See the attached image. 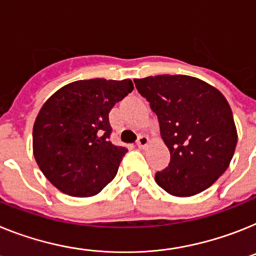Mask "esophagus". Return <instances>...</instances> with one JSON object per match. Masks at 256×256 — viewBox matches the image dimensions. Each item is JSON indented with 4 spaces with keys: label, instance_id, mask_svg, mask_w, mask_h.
I'll return each instance as SVG.
<instances>
[{
    "label": "esophagus",
    "instance_id": "obj_1",
    "mask_svg": "<svg viewBox=\"0 0 256 256\" xmlns=\"http://www.w3.org/2000/svg\"><path fill=\"white\" fill-rule=\"evenodd\" d=\"M149 144V137L148 136H140L138 138H137V142L136 145L138 146L140 149H144V148H146V145Z\"/></svg>",
    "mask_w": 256,
    "mask_h": 256
}]
</instances>
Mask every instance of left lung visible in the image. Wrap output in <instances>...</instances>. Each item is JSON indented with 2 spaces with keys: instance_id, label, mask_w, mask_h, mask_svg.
Returning a JSON list of instances; mask_svg holds the SVG:
<instances>
[{
  "instance_id": "1",
  "label": "left lung",
  "mask_w": 256,
  "mask_h": 256,
  "mask_svg": "<svg viewBox=\"0 0 256 256\" xmlns=\"http://www.w3.org/2000/svg\"><path fill=\"white\" fill-rule=\"evenodd\" d=\"M137 90L158 116L171 160L155 174L176 196L206 190L228 168L237 145L233 114L218 89L185 75L134 78Z\"/></svg>"
}]
</instances>
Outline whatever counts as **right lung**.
Here are the masks:
<instances>
[{"mask_svg": "<svg viewBox=\"0 0 256 256\" xmlns=\"http://www.w3.org/2000/svg\"><path fill=\"white\" fill-rule=\"evenodd\" d=\"M132 80H78L56 92L34 126V155L45 178L72 196H96L116 176L128 152L110 141L108 112Z\"/></svg>", "mask_w": 256, "mask_h": 256, "instance_id": "right-lung-1", "label": "right lung"}]
</instances>
